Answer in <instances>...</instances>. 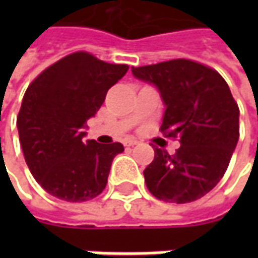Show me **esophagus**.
<instances>
[{"mask_svg":"<svg viewBox=\"0 0 258 258\" xmlns=\"http://www.w3.org/2000/svg\"><path fill=\"white\" fill-rule=\"evenodd\" d=\"M139 144V141H136V139H132V138H129V139H124L123 145L124 146H135V145Z\"/></svg>","mask_w":258,"mask_h":258,"instance_id":"esophagus-1","label":"esophagus"}]
</instances>
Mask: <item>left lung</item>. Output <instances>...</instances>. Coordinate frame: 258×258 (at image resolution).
I'll use <instances>...</instances> for the list:
<instances>
[{"mask_svg":"<svg viewBox=\"0 0 258 258\" xmlns=\"http://www.w3.org/2000/svg\"><path fill=\"white\" fill-rule=\"evenodd\" d=\"M132 75L156 87L165 104L161 131L181 144L172 156L155 148L146 186L166 203H192L220 182L238 142L240 110L230 87L215 70L185 58L132 67Z\"/></svg>","mask_w":258,"mask_h":258,"instance_id":"left-lung-1","label":"left lung"}]
</instances>
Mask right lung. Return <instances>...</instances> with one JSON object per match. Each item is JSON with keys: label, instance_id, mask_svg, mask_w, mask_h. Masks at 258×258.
<instances>
[{"label": "right lung", "instance_id": "1", "mask_svg": "<svg viewBox=\"0 0 258 258\" xmlns=\"http://www.w3.org/2000/svg\"><path fill=\"white\" fill-rule=\"evenodd\" d=\"M127 69L79 51L45 69L28 86L17 117L20 144L35 181L50 195L82 203L106 188L112 161L123 145L83 138L87 120Z\"/></svg>", "mask_w": 258, "mask_h": 258}]
</instances>
